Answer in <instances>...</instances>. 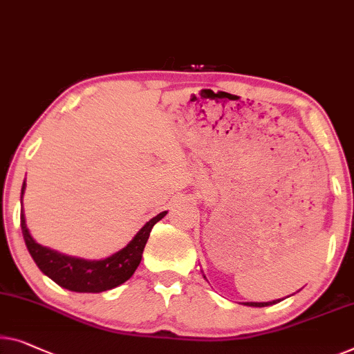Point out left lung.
Masks as SVG:
<instances>
[{
    "instance_id": "1",
    "label": "left lung",
    "mask_w": 354,
    "mask_h": 354,
    "mask_svg": "<svg viewBox=\"0 0 354 354\" xmlns=\"http://www.w3.org/2000/svg\"><path fill=\"white\" fill-rule=\"evenodd\" d=\"M203 278H205V275H203ZM278 302H279V299L272 300V302H245L243 305H248V307H268V305H273Z\"/></svg>"
}]
</instances>
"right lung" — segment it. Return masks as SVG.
I'll return each mask as SVG.
<instances>
[{
  "label": "right lung",
  "mask_w": 354,
  "mask_h": 354,
  "mask_svg": "<svg viewBox=\"0 0 354 354\" xmlns=\"http://www.w3.org/2000/svg\"><path fill=\"white\" fill-rule=\"evenodd\" d=\"M25 187L26 183L24 181L20 202L24 200ZM167 213L168 211H162V213L154 216L136 232V235L122 250L98 261L68 256L36 243V240L31 236L28 227H26L24 207L20 211V227H22L24 240L26 248H28V252L46 277H49L52 281H55L59 286L68 289V291L103 292L120 286L133 275L141 262V256H143V250L152 227L162 218H165Z\"/></svg>",
  "instance_id": "add662e5"
}]
</instances>
